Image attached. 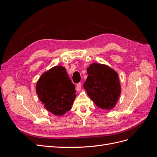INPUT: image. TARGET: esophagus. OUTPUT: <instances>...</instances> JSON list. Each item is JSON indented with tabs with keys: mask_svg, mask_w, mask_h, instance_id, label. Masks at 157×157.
<instances>
[{
	"mask_svg": "<svg viewBox=\"0 0 157 157\" xmlns=\"http://www.w3.org/2000/svg\"><path fill=\"white\" fill-rule=\"evenodd\" d=\"M76 90H77V91H78V92L80 91V90H81V84L80 83L77 84V86H76Z\"/></svg>",
	"mask_w": 157,
	"mask_h": 157,
	"instance_id": "34e87169",
	"label": "esophagus"
}]
</instances>
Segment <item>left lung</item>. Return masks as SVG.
Wrapping results in <instances>:
<instances>
[{"label":"left lung","instance_id":"left-lung-1","mask_svg":"<svg viewBox=\"0 0 157 157\" xmlns=\"http://www.w3.org/2000/svg\"><path fill=\"white\" fill-rule=\"evenodd\" d=\"M87 73L83 86L88 96L98 107L111 110L121 92L118 73L106 65L96 63L90 65Z\"/></svg>","mask_w":157,"mask_h":157}]
</instances>
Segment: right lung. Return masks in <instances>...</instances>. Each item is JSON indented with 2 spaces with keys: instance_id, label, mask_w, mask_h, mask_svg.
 I'll use <instances>...</instances> for the list:
<instances>
[{
  "instance_id": "add662e5",
  "label": "right lung",
  "mask_w": 157,
  "mask_h": 157,
  "mask_svg": "<svg viewBox=\"0 0 157 157\" xmlns=\"http://www.w3.org/2000/svg\"><path fill=\"white\" fill-rule=\"evenodd\" d=\"M75 85L63 66H55L42 74L36 91L47 111L57 116L69 111L76 98Z\"/></svg>"
}]
</instances>
